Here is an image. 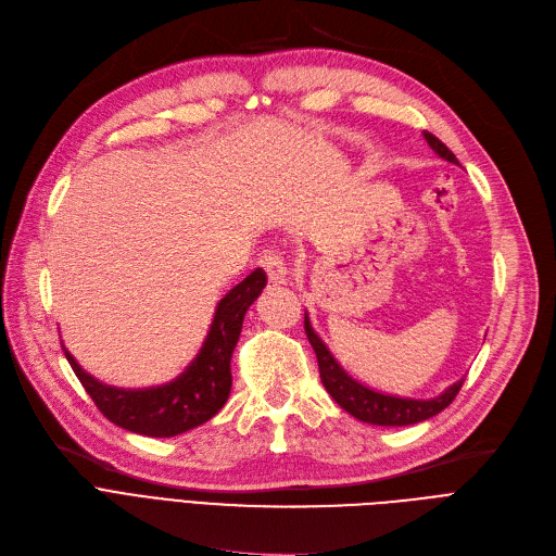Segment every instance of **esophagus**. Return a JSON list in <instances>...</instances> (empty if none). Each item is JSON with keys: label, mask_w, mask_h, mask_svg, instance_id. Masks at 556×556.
I'll return each instance as SVG.
<instances>
[{"label": "esophagus", "mask_w": 556, "mask_h": 556, "mask_svg": "<svg viewBox=\"0 0 556 556\" xmlns=\"http://www.w3.org/2000/svg\"><path fill=\"white\" fill-rule=\"evenodd\" d=\"M260 267L267 271L271 285H285L287 282V267H285V262H282V257L278 253L264 251L260 255Z\"/></svg>", "instance_id": "34e87169"}]
</instances>
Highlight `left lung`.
Wrapping results in <instances>:
<instances>
[{"instance_id": "obj_1", "label": "left lung", "mask_w": 556, "mask_h": 556, "mask_svg": "<svg viewBox=\"0 0 556 556\" xmlns=\"http://www.w3.org/2000/svg\"><path fill=\"white\" fill-rule=\"evenodd\" d=\"M422 138H426L430 149L439 157H443V161L459 165L455 153L439 138H434L432 134H422ZM305 334L316 353V362H319V374L326 391L332 395L341 409H346L351 416H355L362 422H371V426L399 428V426H414V422L428 420L451 405L464 384V378H462L445 391H441L439 395H434V399H403V395L382 393L355 380L346 368L337 362V357L326 346V341L312 328L307 312H305Z\"/></svg>"}]
</instances>
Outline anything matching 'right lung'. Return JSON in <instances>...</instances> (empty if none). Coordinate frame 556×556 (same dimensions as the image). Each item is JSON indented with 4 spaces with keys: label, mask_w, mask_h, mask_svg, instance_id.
<instances>
[{
    "label": "right lung",
    "mask_w": 556,
    "mask_h": 556,
    "mask_svg": "<svg viewBox=\"0 0 556 556\" xmlns=\"http://www.w3.org/2000/svg\"><path fill=\"white\" fill-rule=\"evenodd\" d=\"M267 287V274L251 271L217 303L213 324L197 357L172 382L119 389L103 384L81 368L63 346L78 382L90 393L99 412L115 426L144 437H176L213 418L228 401L232 376L230 357L240 339L244 314Z\"/></svg>",
    "instance_id": "obj_1"
}]
</instances>
